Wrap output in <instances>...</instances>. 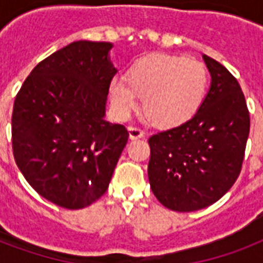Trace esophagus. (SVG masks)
Wrapping results in <instances>:
<instances>
[{
    "label": "esophagus",
    "instance_id": "esophagus-1",
    "mask_svg": "<svg viewBox=\"0 0 263 263\" xmlns=\"http://www.w3.org/2000/svg\"><path fill=\"white\" fill-rule=\"evenodd\" d=\"M128 132H129V139L135 140V139H140V138H143L144 132L140 129V128L136 127H129L128 128Z\"/></svg>",
    "mask_w": 263,
    "mask_h": 263
}]
</instances>
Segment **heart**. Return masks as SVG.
Instances as JSON below:
<instances>
[{
    "instance_id": "1",
    "label": "heart",
    "mask_w": 263,
    "mask_h": 263,
    "mask_svg": "<svg viewBox=\"0 0 263 263\" xmlns=\"http://www.w3.org/2000/svg\"><path fill=\"white\" fill-rule=\"evenodd\" d=\"M209 87L206 67L183 55L154 53L134 63L127 79L115 78L109 84L116 116L127 120L142 97L144 113L160 127H177L194 117Z\"/></svg>"
}]
</instances>
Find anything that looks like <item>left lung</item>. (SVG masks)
<instances>
[{
  "label": "left lung",
  "instance_id": "1",
  "mask_svg": "<svg viewBox=\"0 0 263 263\" xmlns=\"http://www.w3.org/2000/svg\"><path fill=\"white\" fill-rule=\"evenodd\" d=\"M212 83L194 117L148 139V181L165 208L195 212L220 199L240 175L250 113L240 84L203 54Z\"/></svg>",
  "mask_w": 263,
  "mask_h": 263
}]
</instances>
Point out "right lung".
<instances>
[{
  "label": "right lung",
  "mask_w": 263,
  "mask_h": 263,
  "mask_svg": "<svg viewBox=\"0 0 263 263\" xmlns=\"http://www.w3.org/2000/svg\"><path fill=\"white\" fill-rule=\"evenodd\" d=\"M110 42L78 41L31 71L12 113L14 161L30 185L61 208L83 209L106 192L128 142L103 119L116 69Z\"/></svg>",
  "instance_id": "right-lung-1"
}]
</instances>
